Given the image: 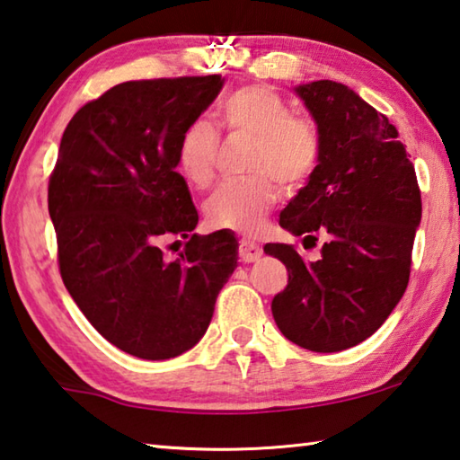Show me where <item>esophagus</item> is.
Listing matches in <instances>:
<instances>
[{"instance_id":"1","label":"esophagus","mask_w":460,"mask_h":460,"mask_svg":"<svg viewBox=\"0 0 460 460\" xmlns=\"http://www.w3.org/2000/svg\"><path fill=\"white\" fill-rule=\"evenodd\" d=\"M261 255V249L258 243H253V241L249 239H239V260L245 261V263H252L255 260H260Z\"/></svg>"}]
</instances>
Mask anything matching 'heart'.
<instances>
[{
	"mask_svg": "<svg viewBox=\"0 0 460 460\" xmlns=\"http://www.w3.org/2000/svg\"><path fill=\"white\" fill-rule=\"evenodd\" d=\"M219 119L231 134L253 136L241 181L221 182L205 202L207 221L219 229H258L282 189L298 190L314 176L323 155L316 123L292 113L282 93L268 84H245L221 101ZM221 136L207 118L189 121L178 137L176 166L186 182L205 189L215 176Z\"/></svg>",
	"mask_w": 460,
	"mask_h": 460,
	"instance_id": "heart-1",
	"label": "heart"
}]
</instances>
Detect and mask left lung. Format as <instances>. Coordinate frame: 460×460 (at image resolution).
Segmentation results:
<instances>
[{"label": "left lung", "instance_id": "1", "mask_svg": "<svg viewBox=\"0 0 460 460\" xmlns=\"http://www.w3.org/2000/svg\"><path fill=\"white\" fill-rule=\"evenodd\" d=\"M296 93L321 131L314 176L279 213L294 235L318 241L321 260L305 261L288 243H266L288 270L271 300L286 339L314 353H337L371 337L406 292L422 197L392 123L345 84L314 81Z\"/></svg>", "mask_w": 460, "mask_h": 460}]
</instances>
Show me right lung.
Returning a JSON list of instances; mask_svg holds the SVG:
<instances>
[{
  "instance_id": "add662e5",
  "label": "right lung",
  "mask_w": 460,
  "mask_h": 460,
  "mask_svg": "<svg viewBox=\"0 0 460 460\" xmlns=\"http://www.w3.org/2000/svg\"><path fill=\"white\" fill-rule=\"evenodd\" d=\"M221 75L115 84L73 115L49 181L58 270L99 334L139 359H170L207 332L237 266L231 231L192 233L199 213L176 146ZM187 239L170 262L157 243Z\"/></svg>"
}]
</instances>
